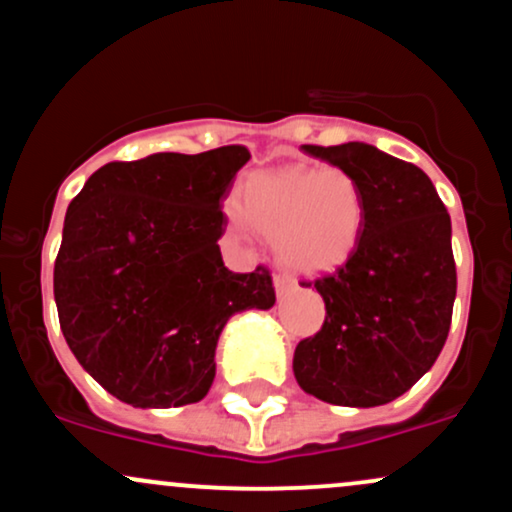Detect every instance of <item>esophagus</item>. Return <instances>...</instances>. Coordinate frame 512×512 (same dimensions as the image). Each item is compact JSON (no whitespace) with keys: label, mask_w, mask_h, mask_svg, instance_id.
I'll return each mask as SVG.
<instances>
[{"label":"esophagus","mask_w":512,"mask_h":512,"mask_svg":"<svg viewBox=\"0 0 512 512\" xmlns=\"http://www.w3.org/2000/svg\"><path fill=\"white\" fill-rule=\"evenodd\" d=\"M294 286H296V282L289 277V274H277V277H274V289H277L279 296H284L286 291H291Z\"/></svg>","instance_id":"1"}]
</instances>
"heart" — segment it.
<instances>
[{"label": "heart", "mask_w": 512, "mask_h": 512, "mask_svg": "<svg viewBox=\"0 0 512 512\" xmlns=\"http://www.w3.org/2000/svg\"><path fill=\"white\" fill-rule=\"evenodd\" d=\"M240 233L250 226L272 238L279 262L294 272L323 274L350 262L367 221L359 182L342 167L260 172L240 201H228Z\"/></svg>", "instance_id": "heart-1"}]
</instances>
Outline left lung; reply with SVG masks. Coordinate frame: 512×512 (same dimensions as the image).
I'll list each match as a JSON object with an SVG mask.
<instances>
[{
    "instance_id": "left-lung-1",
    "label": "left lung",
    "mask_w": 512,
    "mask_h": 512,
    "mask_svg": "<svg viewBox=\"0 0 512 512\" xmlns=\"http://www.w3.org/2000/svg\"><path fill=\"white\" fill-rule=\"evenodd\" d=\"M357 179L367 221L350 262L303 282L325 301L323 328L301 340L294 376L333 406L403 396L440 357L457 296L452 221L420 167L367 143L303 145Z\"/></svg>"
}]
</instances>
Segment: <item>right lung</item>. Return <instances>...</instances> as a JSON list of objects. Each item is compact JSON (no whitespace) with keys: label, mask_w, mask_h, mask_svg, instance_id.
Segmentation results:
<instances>
[{"label":"right lung","mask_w":512,"mask_h":512,"mask_svg":"<svg viewBox=\"0 0 512 512\" xmlns=\"http://www.w3.org/2000/svg\"><path fill=\"white\" fill-rule=\"evenodd\" d=\"M243 145L155 153L99 167L65 213L53 291L60 330L84 372L133 408L206 396L233 313L272 308V274L223 265L221 211Z\"/></svg>","instance_id":"1"}]
</instances>
